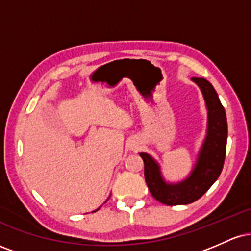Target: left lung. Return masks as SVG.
<instances>
[{
	"label": "left lung",
	"instance_id": "1",
	"mask_svg": "<svg viewBox=\"0 0 251 251\" xmlns=\"http://www.w3.org/2000/svg\"><path fill=\"white\" fill-rule=\"evenodd\" d=\"M192 80L200 86L208 107V134L190 177L179 184H166L160 177L157 163L149 154L139 153L144 162V176L150 192L158 201L166 205H185L200 200L220 177L226 159V111L208 80L204 77H192Z\"/></svg>",
	"mask_w": 251,
	"mask_h": 251
}]
</instances>
